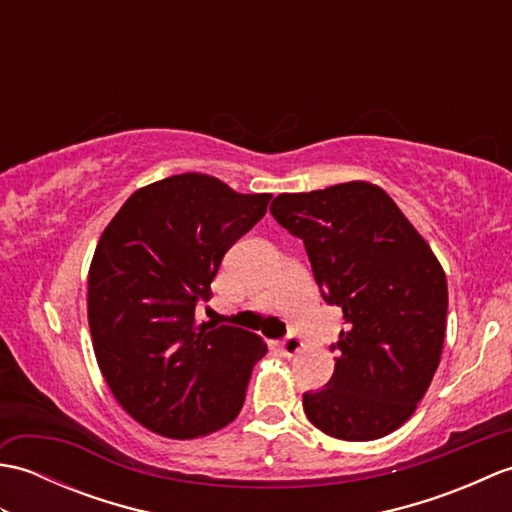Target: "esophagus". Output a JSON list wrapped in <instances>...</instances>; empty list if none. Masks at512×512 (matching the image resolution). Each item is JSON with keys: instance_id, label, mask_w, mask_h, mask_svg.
I'll return each instance as SVG.
<instances>
[{"instance_id": "1", "label": "esophagus", "mask_w": 512, "mask_h": 512, "mask_svg": "<svg viewBox=\"0 0 512 512\" xmlns=\"http://www.w3.org/2000/svg\"><path fill=\"white\" fill-rule=\"evenodd\" d=\"M301 350H303V343H301L299 336H295V334H286L284 339L279 341V352L284 356H295Z\"/></svg>"}]
</instances>
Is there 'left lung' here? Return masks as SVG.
Returning a JSON list of instances; mask_svg holds the SVG:
<instances>
[{
  "instance_id": "obj_1",
  "label": "left lung",
  "mask_w": 512,
  "mask_h": 512,
  "mask_svg": "<svg viewBox=\"0 0 512 512\" xmlns=\"http://www.w3.org/2000/svg\"><path fill=\"white\" fill-rule=\"evenodd\" d=\"M270 213L303 239L314 281L345 330L334 374L303 394V411L332 438H383L416 411L447 330V277L396 202L369 182L281 193Z\"/></svg>"
}]
</instances>
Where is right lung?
<instances>
[{
	"label": "right lung",
	"mask_w": 512,
	"mask_h": 512,
	"mask_svg": "<svg viewBox=\"0 0 512 512\" xmlns=\"http://www.w3.org/2000/svg\"><path fill=\"white\" fill-rule=\"evenodd\" d=\"M273 195L237 193L206 173L138 189L107 224L88 277L94 354L123 409L154 433L191 440L244 405L259 334L195 321L226 250Z\"/></svg>",
	"instance_id": "right-lung-1"
}]
</instances>
